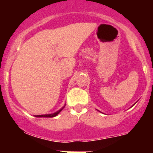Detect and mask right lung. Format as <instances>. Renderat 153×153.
Masks as SVG:
<instances>
[{
  "label": "right lung",
  "mask_w": 153,
  "mask_h": 153,
  "mask_svg": "<svg viewBox=\"0 0 153 153\" xmlns=\"http://www.w3.org/2000/svg\"><path fill=\"white\" fill-rule=\"evenodd\" d=\"M65 107V106H63V107H62L61 109H60V110H58L57 112H56V113H52V114H44V115H36V116H35V117H56V116H57L58 114H59V113H60V112L62 111V109H63V108Z\"/></svg>",
  "instance_id": "right-lung-1"
}]
</instances>
